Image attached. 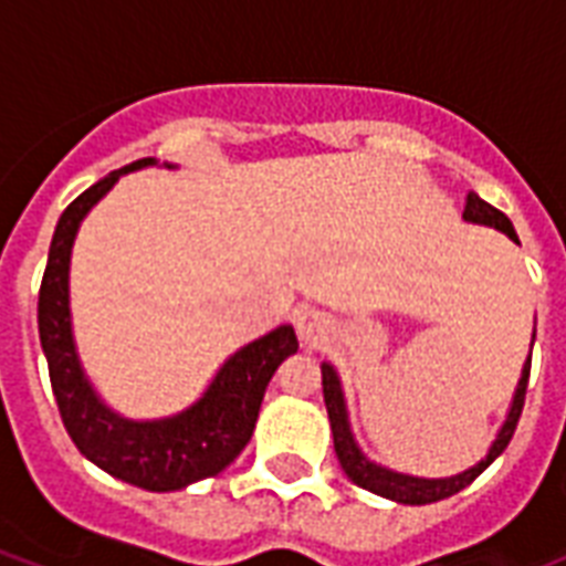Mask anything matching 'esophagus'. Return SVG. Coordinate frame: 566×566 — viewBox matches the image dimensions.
Segmentation results:
<instances>
[{
	"label": "esophagus",
	"instance_id": "obj_1",
	"mask_svg": "<svg viewBox=\"0 0 566 566\" xmlns=\"http://www.w3.org/2000/svg\"><path fill=\"white\" fill-rule=\"evenodd\" d=\"M296 328H300V335L305 340H319L323 332H326V317L319 311H302L300 317H296Z\"/></svg>",
	"mask_w": 566,
	"mask_h": 566
}]
</instances>
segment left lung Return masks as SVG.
I'll list each match as a JSON object with an SVG mask.
<instances>
[{
    "mask_svg": "<svg viewBox=\"0 0 566 566\" xmlns=\"http://www.w3.org/2000/svg\"><path fill=\"white\" fill-rule=\"evenodd\" d=\"M464 220L470 222H482V226H493V229L505 231L511 240H517V231L511 226V220L500 208H493L491 202H484L479 193H467L464 199ZM528 370H532V358L523 367V378H520L517 394H514V405H511L509 420L502 426L500 438L493 440L491 452L484 461L473 467V470H464L461 475H452V479H413V475L402 473H390L385 467H376L373 461L358 452L353 440V431H349V422H346V408H344V394H340V381H337L335 370L323 364V399H326V411L328 422H332V438H335V455L344 467V473L353 479L358 488L364 491H373L385 500L402 502V505H431V502H440L452 496V493L464 491L467 484L475 482L479 475L488 470V467L496 461V458L505 452V447L514 438V429H517L520 413H523V405H526V387H528Z\"/></svg>",
    "mask_w": 566,
    "mask_h": 566,
    "instance_id": "left-lung-1",
    "label": "left lung"
}]
</instances>
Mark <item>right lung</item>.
I'll list each match as a JSON object with an SVG mask.
<instances>
[{
  "instance_id": "1",
  "label": "right lung",
  "mask_w": 566,
  "mask_h": 566,
  "mask_svg": "<svg viewBox=\"0 0 566 566\" xmlns=\"http://www.w3.org/2000/svg\"><path fill=\"white\" fill-rule=\"evenodd\" d=\"M146 164H153V158H140L123 170L108 172L105 179L66 205L52 234L46 270L40 282L38 328L57 411L78 452L123 482L164 493L181 491L199 479H211L240 455V449L252 438L258 408L270 378L287 355L300 349V340L291 326H279L255 344L243 346L217 373L208 394L193 408L170 420H119L117 413H111L96 399L87 378L82 376L73 335H70V308H66L70 249L84 213L108 193L123 172L140 170Z\"/></svg>"
}]
</instances>
